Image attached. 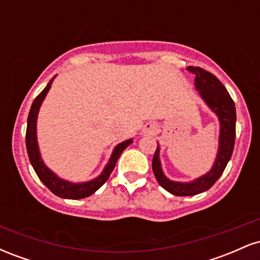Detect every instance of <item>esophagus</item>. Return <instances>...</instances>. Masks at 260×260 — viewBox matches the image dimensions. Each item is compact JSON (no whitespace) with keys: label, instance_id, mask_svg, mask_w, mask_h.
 I'll use <instances>...</instances> for the list:
<instances>
[{"label":"esophagus","instance_id":"obj_1","mask_svg":"<svg viewBox=\"0 0 260 260\" xmlns=\"http://www.w3.org/2000/svg\"><path fill=\"white\" fill-rule=\"evenodd\" d=\"M144 131H145V132H147V133H154V127L150 126V124H148V126H145Z\"/></svg>","mask_w":260,"mask_h":260}]
</instances>
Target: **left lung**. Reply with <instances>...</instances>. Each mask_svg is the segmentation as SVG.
<instances>
[{
    "label": "left lung",
    "instance_id": "left-lung-1",
    "mask_svg": "<svg viewBox=\"0 0 260 260\" xmlns=\"http://www.w3.org/2000/svg\"><path fill=\"white\" fill-rule=\"evenodd\" d=\"M187 71L196 76V88L201 92L202 98L210 106V109L219 116L221 129H220L219 153H217L213 169L207 175L202 176L201 178H197L190 183L170 181L164 176L159 160V148H156L153 162H151L155 177L161 187L165 188L171 194L180 197L199 194L213 187V184L222 175L229 160L231 159L236 138L235 103L222 83L213 73L208 72L201 67L189 66L187 67Z\"/></svg>",
    "mask_w": 260,
    "mask_h": 260
}]
</instances>
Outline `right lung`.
I'll use <instances>...</instances> for the list:
<instances>
[{
	"instance_id": "right-lung-1",
	"label": "right lung",
	"mask_w": 260,
	"mask_h": 260,
	"mask_svg": "<svg viewBox=\"0 0 260 260\" xmlns=\"http://www.w3.org/2000/svg\"><path fill=\"white\" fill-rule=\"evenodd\" d=\"M53 78H55V77H53ZM53 78L50 80V83L46 85V88L35 98L34 103H32V105L30 107V111H29L28 126H26L25 133L26 151H28L29 160H30L35 172H37L38 177L40 178L45 186L51 190L53 194L67 199H82L85 198V197L91 196L92 193L96 192V190L105 183L107 178L111 175L112 170L115 169L116 162H117L122 151L131 144L132 140H126V142L121 143V144H118L117 147L115 148L111 159H110V162L107 164V166L105 170H104L103 174H101L98 178H95V180L85 182V183H71V182L61 180V178H58L55 174H52V172L44 165L43 160H41L40 157V154H39V148L37 143V117L39 109H40L41 106V103H43L44 98L46 96L47 91L51 88V83Z\"/></svg>"
}]
</instances>
